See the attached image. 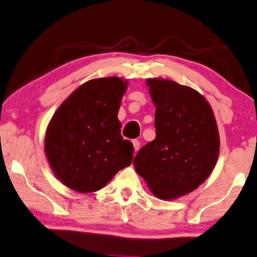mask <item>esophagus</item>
<instances>
[{
    "mask_svg": "<svg viewBox=\"0 0 257 257\" xmlns=\"http://www.w3.org/2000/svg\"><path fill=\"white\" fill-rule=\"evenodd\" d=\"M132 143H133V147H134V151L138 152V151H139V149H140V141H138V140H133V141H132Z\"/></svg>",
    "mask_w": 257,
    "mask_h": 257,
    "instance_id": "obj_1",
    "label": "esophagus"
}]
</instances>
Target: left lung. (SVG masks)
<instances>
[{
	"label": "left lung",
	"mask_w": 257,
	"mask_h": 257,
	"mask_svg": "<svg viewBox=\"0 0 257 257\" xmlns=\"http://www.w3.org/2000/svg\"><path fill=\"white\" fill-rule=\"evenodd\" d=\"M156 105V139L134 159L137 173L163 200L188 194L203 183L219 155V133L208 101L186 85L148 79Z\"/></svg>",
	"instance_id": "left-lung-1"
}]
</instances>
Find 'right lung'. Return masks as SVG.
I'll return each mask as SVG.
<instances>
[{
	"label": "right lung",
	"instance_id": "add662e5",
	"mask_svg": "<svg viewBox=\"0 0 257 257\" xmlns=\"http://www.w3.org/2000/svg\"><path fill=\"white\" fill-rule=\"evenodd\" d=\"M126 85L115 76L90 80L54 114L45 151L56 177L72 190H100L132 164L134 148L123 140L117 118Z\"/></svg>",
	"mask_w": 257,
	"mask_h": 257
}]
</instances>
